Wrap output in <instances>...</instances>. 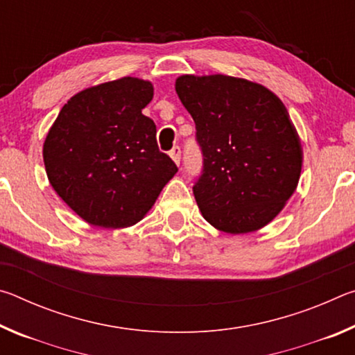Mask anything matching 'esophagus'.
<instances>
[{
    "mask_svg": "<svg viewBox=\"0 0 355 355\" xmlns=\"http://www.w3.org/2000/svg\"><path fill=\"white\" fill-rule=\"evenodd\" d=\"M169 155H171V158L173 159V163L180 164V161H182V148H180L178 146H175V147L171 150Z\"/></svg>",
    "mask_w": 355,
    "mask_h": 355,
    "instance_id": "1",
    "label": "esophagus"
}]
</instances>
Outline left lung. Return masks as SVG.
I'll return each instance as SVG.
<instances>
[{
    "label": "left lung",
    "instance_id": "left-lung-1",
    "mask_svg": "<svg viewBox=\"0 0 355 355\" xmlns=\"http://www.w3.org/2000/svg\"><path fill=\"white\" fill-rule=\"evenodd\" d=\"M175 91L203 155L194 197L220 232L269 224L296 191L302 146L285 105L261 84L227 75H183Z\"/></svg>",
    "mask_w": 355,
    "mask_h": 355
}]
</instances>
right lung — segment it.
I'll return each instance as SVG.
<instances>
[{"mask_svg": "<svg viewBox=\"0 0 355 355\" xmlns=\"http://www.w3.org/2000/svg\"><path fill=\"white\" fill-rule=\"evenodd\" d=\"M153 84L125 76L84 89L62 106L44 142L48 180L89 224L135 225L158 199L177 166L156 144L142 110Z\"/></svg>", "mask_w": 355, "mask_h": 355, "instance_id": "1", "label": "right lung"}]
</instances>
